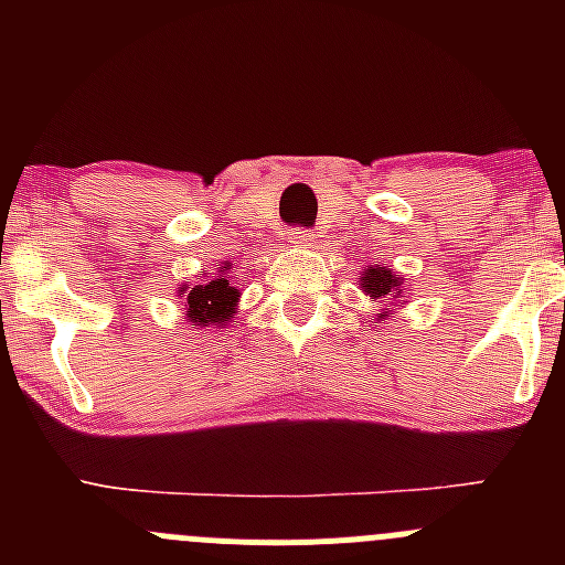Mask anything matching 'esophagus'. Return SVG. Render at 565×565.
<instances>
[{
  "mask_svg": "<svg viewBox=\"0 0 565 565\" xmlns=\"http://www.w3.org/2000/svg\"><path fill=\"white\" fill-rule=\"evenodd\" d=\"M289 243L298 248H311L315 246V235H311L309 230H295V232H289Z\"/></svg>",
  "mask_w": 565,
  "mask_h": 565,
  "instance_id": "esophagus-1",
  "label": "esophagus"
}]
</instances>
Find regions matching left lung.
Segmentation results:
<instances>
[{
    "label": "left lung",
    "instance_id": "1",
    "mask_svg": "<svg viewBox=\"0 0 565 565\" xmlns=\"http://www.w3.org/2000/svg\"><path fill=\"white\" fill-rule=\"evenodd\" d=\"M361 289L363 295H369L372 300H383L385 303H393V300H402V306L407 303V284H404L402 276L391 270V267H380V265H366V270L361 273ZM396 311V309H391ZM388 309H380L377 322L391 317Z\"/></svg>",
    "mask_w": 565,
    "mask_h": 565
}]
</instances>
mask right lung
<instances>
[{
  "label": "right lung",
  "mask_w": 565,
  "mask_h": 565,
  "mask_svg": "<svg viewBox=\"0 0 565 565\" xmlns=\"http://www.w3.org/2000/svg\"><path fill=\"white\" fill-rule=\"evenodd\" d=\"M230 262L221 265L215 276L199 278V284H180L177 295L185 300V319L196 328H224L232 317L237 315L241 303V289L230 284Z\"/></svg>",
  "instance_id": "right-lung-1"
}]
</instances>
